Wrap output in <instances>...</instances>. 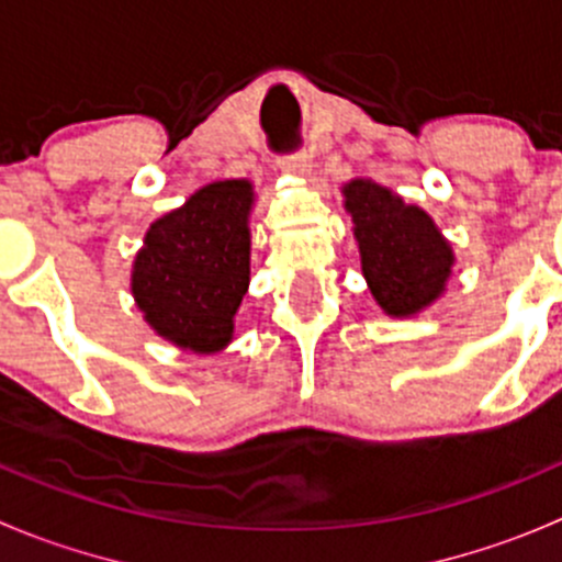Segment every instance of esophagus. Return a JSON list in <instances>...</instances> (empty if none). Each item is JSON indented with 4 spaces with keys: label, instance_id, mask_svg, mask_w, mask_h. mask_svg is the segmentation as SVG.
<instances>
[{
    "label": "esophagus",
    "instance_id": "obj_1",
    "mask_svg": "<svg viewBox=\"0 0 562 562\" xmlns=\"http://www.w3.org/2000/svg\"><path fill=\"white\" fill-rule=\"evenodd\" d=\"M280 168L285 173L302 176V179H307V176L313 173V162H310L307 151H293V155L280 157Z\"/></svg>",
    "mask_w": 562,
    "mask_h": 562
}]
</instances>
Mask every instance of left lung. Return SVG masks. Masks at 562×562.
Instances as JSON below:
<instances>
[{
  "instance_id": "8db88e82",
  "label": "left lung",
  "mask_w": 562,
  "mask_h": 562,
  "mask_svg": "<svg viewBox=\"0 0 562 562\" xmlns=\"http://www.w3.org/2000/svg\"><path fill=\"white\" fill-rule=\"evenodd\" d=\"M342 195L361 271L383 313L407 317L429 307L446 291L454 266V249L432 217L370 179L348 181Z\"/></svg>"
}]
</instances>
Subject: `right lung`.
Here are the masks:
<instances>
[{
	"label": "right lung",
	"instance_id": "right-lung-1",
	"mask_svg": "<svg viewBox=\"0 0 562 562\" xmlns=\"http://www.w3.org/2000/svg\"><path fill=\"white\" fill-rule=\"evenodd\" d=\"M252 201L247 179L212 181L146 231L130 288L144 321L176 348L217 353L234 337L249 288Z\"/></svg>",
	"mask_w": 562,
	"mask_h": 562
}]
</instances>
